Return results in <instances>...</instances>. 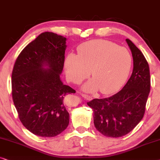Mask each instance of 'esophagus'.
I'll return each instance as SVG.
<instances>
[{
    "instance_id": "esophagus-1",
    "label": "esophagus",
    "mask_w": 160,
    "mask_h": 160,
    "mask_svg": "<svg viewBox=\"0 0 160 160\" xmlns=\"http://www.w3.org/2000/svg\"><path fill=\"white\" fill-rule=\"evenodd\" d=\"M82 97L84 98L85 99H87V100H91L92 99V98H91V97H90V96L87 95V94H85V93H82Z\"/></svg>"
}]
</instances>
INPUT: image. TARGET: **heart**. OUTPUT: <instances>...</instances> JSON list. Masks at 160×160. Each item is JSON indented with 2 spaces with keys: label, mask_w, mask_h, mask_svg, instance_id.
I'll return each mask as SVG.
<instances>
[{
  "label": "heart",
  "mask_w": 160,
  "mask_h": 160,
  "mask_svg": "<svg viewBox=\"0 0 160 160\" xmlns=\"http://www.w3.org/2000/svg\"><path fill=\"white\" fill-rule=\"evenodd\" d=\"M132 58L127 48L106 40H93L80 44L78 55L69 53L64 60L66 76L80 84L91 73L92 79L82 86L88 92L99 89L104 94L116 92L125 83Z\"/></svg>",
  "instance_id": "heart-1"
}]
</instances>
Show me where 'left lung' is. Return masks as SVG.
I'll return each mask as SVG.
<instances>
[{
	"label": "left lung",
	"instance_id": "1",
	"mask_svg": "<svg viewBox=\"0 0 160 160\" xmlns=\"http://www.w3.org/2000/svg\"><path fill=\"white\" fill-rule=\"evenodd\" d=\"M133 58V71L120 91L105 99L88 102L93 112V123L102 135L120 138L132 130L142 120L150 92L148 63L132 41L127 39Z\"/></svg>",
	"mask_w": 160,
	"mask_h": 160
}]
</instances>
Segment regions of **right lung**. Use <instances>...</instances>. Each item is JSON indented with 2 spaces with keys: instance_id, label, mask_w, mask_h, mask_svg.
<instances>
[{
  "instance_id": "add662e5",
  "label": "right lung",
  "mask_w": 160,
  "mask_h": 160,
  "mask_svg": "<svg viewBox=\"0 0 160 160\" xmlns=\"http://www.w3.org/2000/svg\"><path fill=\"white\" fill-rule=\"evenodd\" d=\"M66 41L52 32L41 33L22 50L12 71V93L19 118L28 130L40 137L57 136L69 123L64 99L75 91L60 78Z\"/></svg>"
}]
</instances>
